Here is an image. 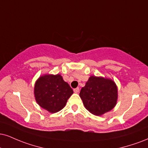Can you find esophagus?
Segmentation results:
<instances>
[{"label": "esophagus", "mask_w": 148, "mask_h": 148, "mask_svg": "<svg viewBox=\"0 0 148 148\" xmlns=\"http://www.w3.org/2000/svg\"><path fill=\"white\" fill-rule=\"evenodd\" d=\"M74 92H75V93H78V92H79V88H77L74 89Z\"/></svg>", "instance_id": "1"}]
</instances>
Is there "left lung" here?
<instances>
[{
    "label": "left lung",
    "instance_id": "8db88e82",
    "mask_svg": "<svg viewBox=\"0 0 148 148\" xmlns=\"http://www.w3.org/2000/svg\"><path fill=\"white\" fill-rule=\"evenodd\" d=\"M87 110L95 115H102L116 104L117 88L112 80L90 76L79 94Z\"/></svg>",
    "mask_w": 148,
    "mask_h": 148
}]
</instances>
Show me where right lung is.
I'll use <instances>...</instances> for the list:
<instances>
[{"instance_id":"1","label":"right lung","mask_w":148,"mask_h":148,"mask_svg":"<svg viewBox=\"0 0 148 148\" xmlns=\"http://www.w3.org/2000/svg\"><path fill=\"white\" fill-rule=\"evenodd\" d=\"M73 92L72 89L60 74L42 76L35 83L36 101L41 108L51 113L63 109Z\"/></svg>"}]
</instances>
